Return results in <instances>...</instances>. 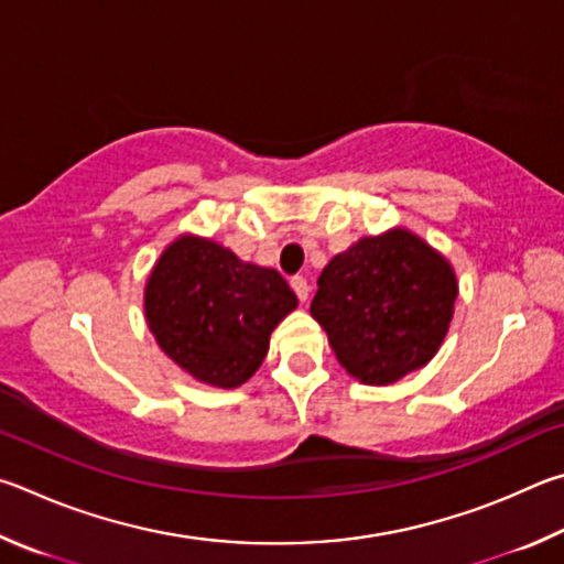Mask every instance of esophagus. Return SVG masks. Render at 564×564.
I'll return each mask as SVG.
<instances>
[{
	"mask_svg": "<svg viewBox=\"0 0 564 564\" xmlns=\"http://www.w3.org/2000/svg\"><path fill=\"white\" fill-rule=\"evenodd\" d=\"M290 288L294 290V294H297V300L300 302H304V300H307L310 297V282L307 280H304V276H292V280H290Z\"/></svg>",
	"mask_w": 564,
	"mask_h": 564,
	"instance_id": "34e87169",
	"label": "esophagus"
}]
</instances>
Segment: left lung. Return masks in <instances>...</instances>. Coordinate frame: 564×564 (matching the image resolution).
<instances>
[{"instance_id":"1","label":"left lung","mask_w":564,"mask_h":564,"mask_svg":"<svg viewBox=\"0 0 564 564\" xmlns=\"http://www.w3.org/2000/svg\"><path fill=\"white\" fill-rule=\"evenodd\" d=\"M317 288L310 312L339 364L377 387L436 357L458 297L446 257L403 227L361 237L332 257Z\"/></svg>"}]
</instances>
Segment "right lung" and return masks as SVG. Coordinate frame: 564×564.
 <instances>
[{
	"label": "right lung",
	"instance_id": "1",
	"mask_svg": "<svg viewBox=\"0 0 564 564\" xmlns=\"http://www.w3.org/2000/svg\"><path fill=\"white\" fill-rule=\"evenodd\" d=\"M145 319L177 367L217 389H235L260 369L270 334L297 307L284 276L207 237L165 247L145 282Z\"/></svg>",
	"mask_w": 564,
	"mask_h": 564
}]
</instances>
